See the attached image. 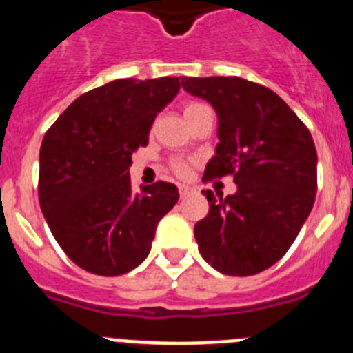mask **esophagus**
I'll use <instances>...</instances> for the list:
<instances>
[{
    "label": "esophagus",
    "instance_id": "1",
    "mask_svg": "<svg viewBox=\"0 0 353 353\" xmlns=\"http://www.w3.org/2000/svg\"><path fill=\"white\" fill-rule=\"evenodd\" d=\"M179 192L182 198H185L187 194H191V192H194V189H192L191 185H185V183H180L179 185Z\"/></svg>",
    "mask_w": 353,
    "mask_h": 353
}]
</instances>
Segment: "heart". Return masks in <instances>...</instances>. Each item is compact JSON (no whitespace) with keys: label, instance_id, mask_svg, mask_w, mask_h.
Segmentation results:
<instances>
[{"label":"heart","instance_id":"1","mask_svg":"<svg viewBox=\"0 0 353 353\" xmlns=\"http://www.w3.org/2000/svg\"><path fill=\"white\" fill-rule=\"evenodd\" d=\"M208 105H205L203 102H196V101H189L183 104V117H185L187 121H191L199 111H203L207 109ZM170 166L174 173L179 174V176H183V174L189 173V168H191V161L189 159H183V157H173L170 161Z\"/></svg>","mask_w":353,"mask_h":353}]
</instances>
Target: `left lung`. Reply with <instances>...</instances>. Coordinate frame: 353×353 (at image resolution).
Wrapping results in <instances>:
<instances>
[{
	"instance_id": "1",
	"label": "left lung",
	"mask_w": 353,
	"mask_h": 353,
	"mask_svg": "<svg viewBox=\"0 0 353 353\" xmlns=\"http://www.w3.org/2000/svg\"><path fill=\"white\" fill-rule=\"evenodd\" d=\"M210 102L219 145L203 182L233 176L236 192L210 189L208 214L194 226L207 263L226 276H252L285 256L316 196V148L310 129L281 97L242 77H183Z\"/></svg>"
}]
</instances>
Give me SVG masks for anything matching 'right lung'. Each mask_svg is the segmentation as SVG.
<instances>
[{"mask_svg":"<svg viewBox=\"0 0 353 353\" xmlns=\"http://www.w3.org/2000/svg\"><path fill=\"white\" fill-rule=\"evenodd\" d=\"M179 90V77L111 81L77 97L43 136L40 208L81 269L108 277L136 269L179 201L173 183L134 192L129 176L132 154L148 145L155 117Z\"/></svg>","mask_w":353,"mask_h":353,"instance_id":"add662e5","label":"right lung"}]
</instances>
